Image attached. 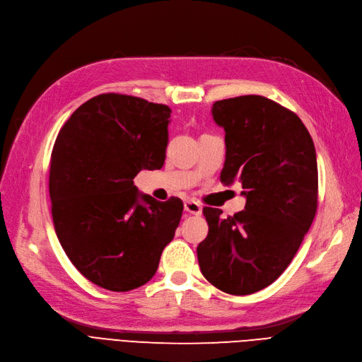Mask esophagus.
<instances>
[{"instance_id": "1", "label": "esophagus", "mask_w": 362, "mask_h": 362, "mask_svg": "<svg viewBox=\"0 0 362 362\" xmlns=\"http://www.w3.org/2000/svg\"><path fill=\"white\" fill-rule=\"evenodd\" d=\"M185 212H188V214H192V215H202V212H203V207L198 204L197 202H192V200H188V202H185Z\"/></svg>"}]
</instances>
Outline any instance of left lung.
I'll list each match as a JSON object with an SVG mask.
<instances>
[{
    "label": "left lung",
    "mask_w": 362,
    "mask_h": 362,
    "mask_svg": "<svg viewBox=\"0 0 362 362\" xmlns=\"http://www.w3.org/2000/svg\"><path fill=\"white\" fill-rule=\"evenodd\" d=\"M214 120L226 131L221 182H239L245 211L223 218L204 207L207 238L197 247L209 283L230 295H251L293 260L317 209V159L298 115L263 96L218 100Z\"/></svg>",
    "instance_id": "8db88e82"
}]
</instances>
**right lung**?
<instances>
[{
    "label": "right lung",
    "mask_w": 362,
    "mask_h": 362,
    "mask_svg": "<svg viewBox=\"0 0 362 362\" xmlns=\"http://www.w3.org/2000/svg\"><path fill=\"white\" fill-rule=\"evenodd\" d=\"M171 110L105 93L71 115L51 155L57 238L76 269L112 291L144 286L179 227L183 203L138 192L134 177L164 165Z\"/></svg>",
    "instance_id": "right-lung-1"
}]
</instances>
